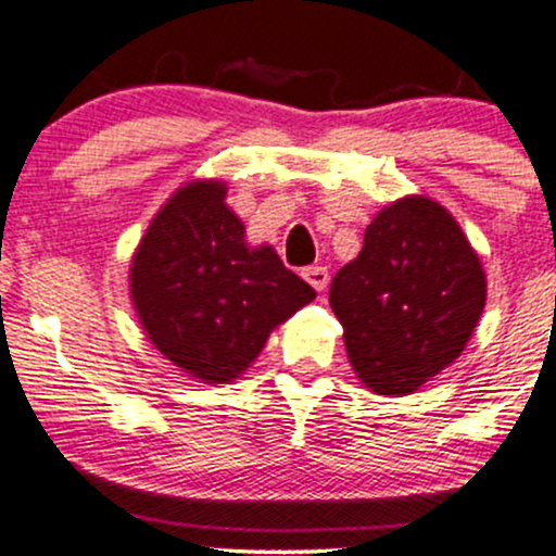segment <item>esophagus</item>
<instances>
[{
    "mask_svg": "<svg viewBox=\"0 0 556 556\" xmlns=\"http://www.w3.org/2000/svg\"><path fill=\"white\" fill-rule=\"evenodd\" d=\"M303 277L305 282L314 287L316 292H324L329 285V269L327 266H308V269H303Z\"/></svg>",
    "mask_w": 556,
    "mask_h": 556,
    "instance_id": "esophagus-1",
    "label": "esophagus"
}]
</instances>
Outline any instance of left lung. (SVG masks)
Instances as JSON below:
<instances>
[{
  "label": "left lung",
  "mask_w": 556,
  "mask_h": 556,
  "mask_svg": "<svg viewBox=\"0 0 556 556\" xmlns=\"http://www.w3.org/2000/svg\"><path fill=\"white\" fill-rule=\"evenodd\" d=\"M329 305L361 384L402 397L460 358L486 305V271L442 203L405 195L366 227Z\"/></svg>",
  "instance_id": "1"
}]
</instances>
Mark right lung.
I'll use <instances>...</instances> for the list:
<instances>
[{
	"instance_id": "1",
	"label": "right lung",
	"mask_w": 556,
	"mask_h": 556,
	"mask_svg": "<svg viewBox=\"0 0 556 556\" xmlns=\"http://www.w3.org/2000/svg\"><path fill=\"white\" fill-rule=\"evenodd\" d=\"M222 180L167 198L130 261V300L146 337L190 379L229 384L279 324L316 298L271 245H251Z\"/></svg>"
}]
</instances>
